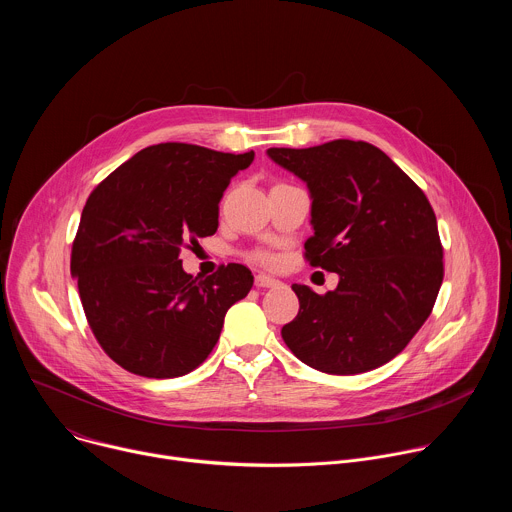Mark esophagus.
<instances>
[{"label":"esophagus","mask_w":512,"mask_h":512,"mask_svg":"<svg viewBox=\"0 0 512 512\" xmlns=\"http://www.w3.org/2000/svg\"><path fill=\"white\" fill-rule=\"evenodd\" d=\"M255 285L257 287H277L279 285V279L271 277V275H265V273H257L255 275Z\"/></svg>","instance_id":"esophagus-1"}]
</instances>
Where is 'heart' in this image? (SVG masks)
I'll list each match as a JSON object with an SVG mask.
<instances>
[{"mask_svg": "<svg viewBox=\"0 0 512 512\" xmlns=\"http://www.w3.org/2000/svg\"><path fill=\"white\" fill-rule=\"evenodd\" d=\"M257 257H259L261 261H267V255H263V253H261V255H257Z\"/></svg>", "mask_w": 512, "mask_h": 512, "instance_id": "1", "label": "heart"}]
</instances>
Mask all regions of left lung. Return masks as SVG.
Returning a JSON list of instances; mask_svg holds the SVG:
<instances>
[{"label":"left lung","instance_id":"obj_1","mask_svg":"<svg viewBox=\"0 0 512 512\" xmlns=\"http://www.w3.org/2000/svg\"><path fill=\"white\" fill-rule=\"evenodd\" d=\"M267 156L306 182L312 231L306 259L338 273L318 296L294 283L298 316L281 338L308 367L328 375L373 371L423 326L444 279V249L421 188L367 141L269 148Z\"/></svg>","mask_w":512,"mask_h":512}]
</instances>
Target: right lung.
<instances>
[{
  "mask_svg": "<svg viewBox=\"0 0 512 512\" xmlns=\"http://www.w3.org/2000/svg\"><path fill=\"white\" fill-rule=\"evenodd\" d=\"M253 158L158 143L91 192L70 273L95 338L125 371L148 379L194 371L221 336L227 310L251 291L245 265L198 279L182 269L180 249L216 233L218 202Z\"/></svg>",
  "mask_w": 512,
  "mask_h": 512,
  "instance_id": "add662e5",
  "label": "right lung"
}]
</instances>
